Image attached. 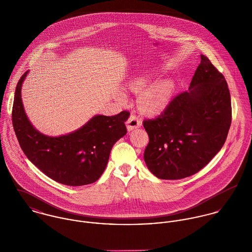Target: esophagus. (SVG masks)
Segmentation results:
<instances>
[{
    "label": "esophagus",
    "instance_id": "1",
    "mask_svg": "<svg viewBox=\"0 0 252 252\" xmlns=\"http://www.w3.org/2000/svg\"><path fill=\"white\" fill-rule=\"evenodd\" d=\"M141 126H142V120L139 117H137L135 114H132L129 117L128 121H127V129H128V131L129 132L133 131V130H135V129H137V128H139Z\"/></svg>",
    "mask_w": 252,
    "mask_h": 252
}]
</instances>
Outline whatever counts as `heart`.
Segmentation results:
<instances>
[{
    "mask_svg": "<svg viewBox=\"0 0 252 252\" xmlns=\"http://www.w3.org/2000/svg\"><path fill=\"white\" fill-rule=\"evenodd\" d=\"M148 82L144 79H138L132 83V89L136 92H143ZM173 92L172 84L168 81H161L148 88L141 98V106L144 112L157 114L168 106Z\"/></svg>",
    "mask_w": 252,
    "mask_h": 252,
    "instance_id": "heart-1",
    "label": "heart"
}]
</instances>
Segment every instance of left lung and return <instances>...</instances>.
<instances>
[{"instance_id": "8db88e82", "label": "left lung", "mask_w": 252, "mask_h": 252, "mask_svg": "<svg viewBox=\"0 0 252 252\" xmlns=\"http://www.w3.org/2000/svg\"><path fill=\"white\" fill-rule=\"evenodd\" d=\"M232 121L225 77L201 55L189 90L174 98L157 118L144 120L148 170L161 180H180L203 169L222 148Z\"/></svg>"}]
</instances>
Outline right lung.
<instances>
[{
  "instance_id": "add662e5",
  "label": "right lung",
  "mask_w": 252,
  "mask_h": 252,
  "mask_svg": "<svg viewBox=\"0 0 252 252\" xmlns=\"http://www.w3.org/2000/svg\"><path fill=\"white\" fill-rule=\"evenodd\" d=\"M28 71L19 79L12 107V125L27 158L51 180L69 186L95 182L104 173L110 150L127 133L130 116L121 111L113 116L94 115L79 129L66 135H43L28 119L21 88Z\"/></svg>"
}]
</instances>
